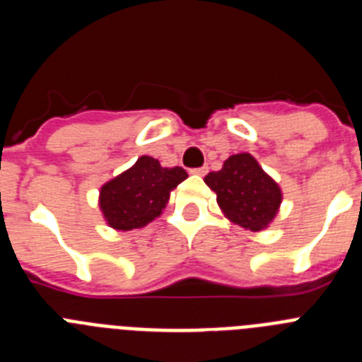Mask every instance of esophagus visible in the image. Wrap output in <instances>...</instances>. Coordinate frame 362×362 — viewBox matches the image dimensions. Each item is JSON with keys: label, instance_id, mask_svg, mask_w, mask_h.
Here are the masks:
<instances>
[{"label": "esophagus", "instance_id": "obj_1", "mask_svg": "<svg viewBox=\"0 0 362 362\" xmlns=\"http://www.w3.org/2000/svg\"><path fill=\"white\" fill-rule=\"evenodd\" d=\"M209 172V166H201V168H194L192 170V174H196V175H204Z\"/></svg>", "mask_w": 362, "mask_h": 362}]
</instances>
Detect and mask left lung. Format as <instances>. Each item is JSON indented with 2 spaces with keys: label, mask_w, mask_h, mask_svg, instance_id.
Returning <instances> with one entry per match:
<instances>
[{
  "label": "left lung",
  "mask_w": 362,
  "mask_h": 362,
  "mask_svg": "<svg viewBox=\"0 0 362 362\" xmlns=\"http://www.w3.org/2000/svg\"><path fill=\"white\" fill-rule=\"evenodd\" d=\"M216 192L221 214L245 230H267L277 217L283 203V190L248 152L233 153L223 168L204 177Z\"/></svg>",
  "instance_id": "1"
}]
</instances>
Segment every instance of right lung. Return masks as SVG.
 <instances>
[{"instance_id": "add662e5", "label": "right lung", "mask_w": 362, "mask_h": 362, "mask_svg": "<svg viewBox=\"0 0 362 362\" xmlns=\"http://www.w3.org/2000/svg\"><path fill=\"white\" fill-rule=\"evenodd\" d=\"M188 177L181 166H161L158 159L141 156L130 168L99 188V210L107 225L129 232L158 219L170 194Z\"/></svg>"}]
</instances>
